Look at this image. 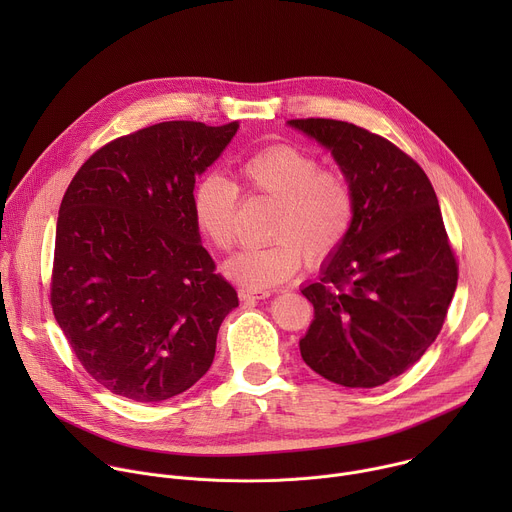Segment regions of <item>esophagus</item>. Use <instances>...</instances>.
Masks as SVG:
<instances>
[{"label": "esophagus", "mask_w": 512, "mask_h": 512, "mask_svg": "<svg viewBox=\"0 0 512 512\" xmlns=\"http://www.w3.org/2000/svg\"><path fill=\"white\" fill-rule=\"evenodd\" d=\"M271 296V289H253V287H241L239 298L241 300H265Z\"/></svg>", "instance_id": "34e87169"}]
</instances>
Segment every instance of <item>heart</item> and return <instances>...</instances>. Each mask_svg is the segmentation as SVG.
Here are the masks:
<instances>
[{
	"label": "heart",
	"mask_w": 512,
	"mask_h": 512,
	"mask_svg": "<svg viewBox=\"0 0 512 512\" xmlns=\"http://www.w3.org/2000/svg\"><path fill=\"white\" fill-rule=\"evenodd\" d=\"M249 192L277 200L269 237L261 247H245L225 263V273L249 287H271L294 275L304 257L310 265L328 261L348 239L356 218V190L340 170H324L320 160L277 143L241 164ZM239 186L208 176L194 190V218L206 241L229 251L237 239Z\"/></svg>",
	"instance_id": "obj_1"
}]
</instances>
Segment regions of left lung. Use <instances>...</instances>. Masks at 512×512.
Listing matches in <instances>:
<instances>
[{
  "label": "left lung",
  "mask_w": 512,
  "mask_h": 512,
  "mask_svg": "<svg viewBox=\"0 0 512 512\" xmlns=\"http://www.w3.org/2000/svg\"><path fill=\"white\" fill-rule=\"evenodd\" d=\"M328 148L356 190L346 243L302 289L314 322L300 340L320 377L371 389L399 377L440 334L458 261L421 166L389 139L336 119H291Z\"/></svg>",
  "instance_id": "left-lung-1"
}]
</instances>
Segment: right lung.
Returning a JSON list of instances; mask_svg holds the SVG:
<instances>
[{
    "instance_id": "obj_1",
    "label": "right lung",
    "mask_w": 512,
    "mask_h": 512,
    "mask_svg": "<svg viewBox=\"0 0 512 512\" xmlns=\"http://www.w3.org/2000/svg\"><path fill=\"white\" fill-rule=\"evenodd\" d=\"M237 129L164 121L121 135L64 192L52 312L83 369L115 395L158 403L190 389L239 306L194 218L196 176Z\"/></svg>"
}]
</instances>
